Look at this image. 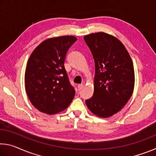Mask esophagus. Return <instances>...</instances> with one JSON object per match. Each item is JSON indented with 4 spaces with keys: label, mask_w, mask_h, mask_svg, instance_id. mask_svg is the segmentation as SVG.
<instances>
[{
    "label": "esophagus",
    "mask_w": 156,
    "mask_h": 156,
    "mask_svg": "<svg viewBox=\"0 0 156 156\" xmlns=\"http://www.w3.org/2000/svg\"><path fill=\"white\" fill-rule=\"evenodd\" d=\"M83 87H84V84H79L78 85V89L79 91L80 90H81L83 88Z\"/></svg>",
    "instance_id": "1"
}]
</instances>
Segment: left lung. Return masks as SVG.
Masks as SVG:
<instances>
[{
	"label": "left lung",
	"instance_id": "left-lung-1",
	"mask_svg": "<svg viewBox=\"0 0 156 156\" xmlns=\"http://www.w3.org/2000/svg\"><path fill=\"white\" fill-rule=\"evenodd\" d=\"M95 62L94 91L85 102L98 117L109 118L127 103L133 92L135 74L132 60L121 42L105 32L84 36Z\"/></svg>",
	"mask_w": 156,
	"mask_h": 156
}]
</instances>
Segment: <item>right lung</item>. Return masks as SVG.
<instances>
[{"mask_svg":"<svg viewBox=\"0 0 156 156\" xmlns=\"http://www.w3.org/2000/svg\"><path fill=\"white\" fill-rule=\"evenodd\" d=\"M77 41L73 36L48 38L36 47L25 73V91L40 112L56 114L67 109L75 96L64 67L66 54Z\"/></svg>","mask_w":156,"mask_h":156,"instance_id":"add662e5","label":"right lung"}]
</instances>
